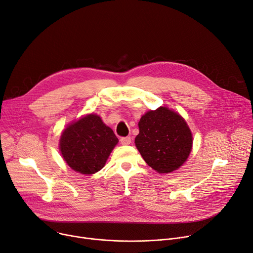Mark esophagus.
I'll return each mask as SVG.
<instances>
[{
    "label": "esophagus",
    "instance_id": "1",
    "mask_svg": "<svg viewBox=\"0 0 253 253\" xmlns=\"http://www.w3.org/2000/svg\"><path fill=\"white\" fill-rule=\"evenodd\" d=\"M120 141H121V143H122V144H124V145H128V144H130V143H131V137H130V136L122 137V138L120 139Z\"/></svg>",
    "mask_w": 253,
    "mask_h": 253
}]
</instances>
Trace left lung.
I'll return each mask as SVG.
<instances>
[{
	"label": "left lung",
	"mask_w": 253,
	"mask_h": 253,
	"mask_svg": "<svg viewBox=\"0 0 253 253\" xmlns=\"http://www.w3.org/2000/svg\"><path fill=\"white\" fill-rule=\"evenodd\" d=\"M135 145L146 164L159 173H170L187 160L192 147V134L183 118L161 107L149 111L138 123Z\"/></svg>",
	"instance_id": "left-lung-1"
}]
</instances>
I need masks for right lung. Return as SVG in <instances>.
Here are the masks:
<instances>
[{
  "label": "right lung",
  "instance_id": "obj_1",
  "mask_svg": "<svg viewBox=\"0 0 253 253\" xmlns=\"http://www.w3.org/2000/svg\"><path fill=\"white\" fill-rule=\"evenodd\" d=\"M118 143L113 130L96 115H88L70 124L61 135V154L71 169L90 175L102 170Z\"/></svg>",
  "mask_w": 253,
  "mask_h": 253
}]
</instances>
